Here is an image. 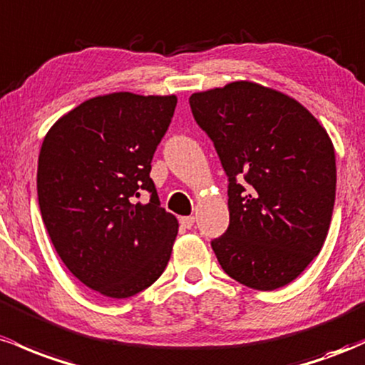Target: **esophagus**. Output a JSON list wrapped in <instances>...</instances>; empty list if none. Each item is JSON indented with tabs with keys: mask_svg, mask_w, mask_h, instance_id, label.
<instances>
[{
	"mask_svg": "<svg viewBox=\"0 0 365 365\" xmlns=\"http://www.w3.org/2000/svg\"><path fill=\"white\" fill-rule=\"evenodd\" d=\"M181 224L182 227H193L195 226V217L193 215H186V217H181Z\"/></svg>",
	"mask_w": 365,
	"mask_h": 365,
	"instance_id": "34e87169",
	"label": "esophagus"
}]
</instances>
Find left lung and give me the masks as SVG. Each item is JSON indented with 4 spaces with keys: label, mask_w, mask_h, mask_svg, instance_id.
<instances>
[{
    "label": "left lung",
    "mask_w": 365,
    "mask_h": 365,
    "mask_svg": "<svg viewBox=\"0 0 365 365\" xmlns=\"http://www.w3.org/2000/svg\"><path fill=\"white\" fill-rule=\"evenodd\" d=\"M190 105L229 178V227L212 241L220 267L260 292L286 286L329 231L336 196L329 134L294 98L252 81L193 93Z\"/></svg>",
    "instance_id": "left-lung-1"
}]
</instances>
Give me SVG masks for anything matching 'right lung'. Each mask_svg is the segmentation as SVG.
Instances as JSON below:
<instances>
[{"label": "right lung", "instance_id": "right-lung-1", "mask_svg": "<svg viewBox=\"0 0 365 365\" xmlns=\"http://www.w3.org/2000/svg\"><path fill=\"white\" fill-rule=\"evenodd\" d=\"M175 105V94L94 96L44 136L41 217L68 271L103 297H133L169 264L179 222L160 207L150 170ZM143 189L150 202L134 204Z\"/></svg>", "mask_w": 365, "mask_h": 365}]
</instances>
